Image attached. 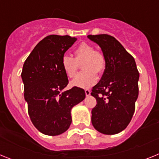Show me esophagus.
I'll list each match as a JSON object with an SVG mask.
<instances>
[{"label": "esophagus", "mask_w": 159, "mask_h": 159, "mask_svg": "<svg viewBox=\"0 0 159 159\" xmlns=\"http://www.w3.org/2000/svg\"><path fill=\"white\" fill-rule=\"evenodd\" d=\"M85 95H86V96H89L91 95V91L88 89L85 90Z\"/></svg>", "instance_id": "esophagus-1"}]
</instances>
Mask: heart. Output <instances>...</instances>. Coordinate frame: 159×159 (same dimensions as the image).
I'll return each mask as SVG.
<instances>
[{
    "instance_id": "b5f03b06",
    "label": "heart",
    "mask_w": 159,
    "mask_h": 159,
    "mask_svg": "<svg viewBox=\"0 0 159 159\" xmlns=\"http://www.w3.org/2000/svg\"><path fill=\"white\" fill-rule=\"evenodd\" d=\"M82 64L84 71L71 82V85L81 88L93 86L98 80L97 72L101 73L106 67V58L102 52L95 51V48L88 43H83L74 51V58L64 56L61 66L67 77L74 78L78 71L79 64Z\"/></svg>"
}]
</instances>
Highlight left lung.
Returning <instances> with one entry per match:
<instances>
[{"instance_id": "1", "label": "left lung", "mask_w": 159, "mask_h": 159, "mask_svg": "<svg viewBox=\"0 0 159 159\" xmlns=\"http://www.w3.org/2000/svg\"><path fill=\"white\" fill-rule=\"evenodd\" d=\"M88 38L101 48L106 58L103 75L91 93L97 102L92 111V125L102 134H118L134 115L139 73L134 59L116 38L107 34Z\"/></svg>"}]
</instances>
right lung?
I'll list each match as a JSON object with an SVG mask.
<instances>
[{"mask_svg": "<svg viewBox=\"0 0 159 159\" xmlns=\"http://www.w3.org/2000/svg\"><path fill=\"white\" fill-rule=\"evenodd\" d=\"M76 40L70 36H46L23 65L21 78L29 117L46 135H59L69 128L71 109L85 98L84 90L77 87L64 92L68 80L61 60Z\"/></svg>", "mask_w": 159, "mask_h": 159, "instance_id": "obj_1", "label": "right lung"}]
</instances>
